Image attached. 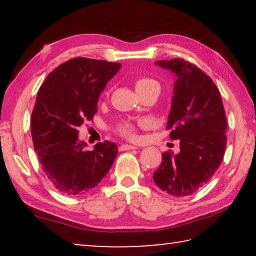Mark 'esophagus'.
<instances>
[{"label": "esophagus", "mask_w": 256, "mask_h": 256, "mask_svg": "<svg viewBox=\"0 0 256 256\" xmlns=\"http://www.w3.org/2000/svg\"><path fill=\"white\" fill-rule=\"evenodd\" d=\"M134 149H138V148H136V146H130V144H122V146H120V151L134 150Z\"/></svg>", "instance_id": "esophagus-1"}]
</instances>
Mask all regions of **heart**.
Returning <instances> with one entry per match:
<instances>
[{
    "instance_id": "b5f03b06",
    "label": "heart",
    "mask_w": 256,
    "mask_h": 256,
    "mask_svg": "<svg viewBox=\"0 0 256 256\" xmlns=\"http://www.w3.org/2000/svg\"><path fill=\"white\" fill-rule=\"evenodd\" d=\"M134 84H136V92H141V90H144L146 88H150V86H157L159 88V84L156 80L151 79L148 76H138L134 80ZM144 122H132V120H122L120 122L115 128V132L118 134V136H123L128 140H134L136 138V128L138 126H141L144 125Z\"/></svg>"
}]
</instances>
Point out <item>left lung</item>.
Returning a JSON list of instances; mask_svg holds the SVG:
<instances>
[{
    "instance_id": "1",
    "label": "left lung",
    "mask_w": 256,
    "mask_h": 256,
    "mask_svg": "<svg viewBox=\"0 0 256 256\" xmlns=\"http://www.w3.org/2000/svg\"><path fill=\"white\" fill-rule=\"evenodd\" d=\"M156 64L176 73L167 130L180 140V154L162 152L156 185L172 196L196 193L214 176L226 150L227 120L219 89L196 64L183 58Z\"/></svg>"
}]
</instances>
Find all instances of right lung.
<instances>
[{"label": "right lung", "instance_id": "obj_1", "mask_svg": "<svg viewBox=\"0 0 256 256\" xmlns=\"http://www.w3.org/2000/svg\"><path fill=\"white\" fill-rule=\"evenodd\" d=\"M120 68V63L74 58L54 68L38 90L30 123L34 148L44 174L64 196L96 188L118 156L110 141L86 150L78 128L94 120L99 94Z\"/></svg>", "mask_w": 256, "mask_h": 256}]
</instances>
